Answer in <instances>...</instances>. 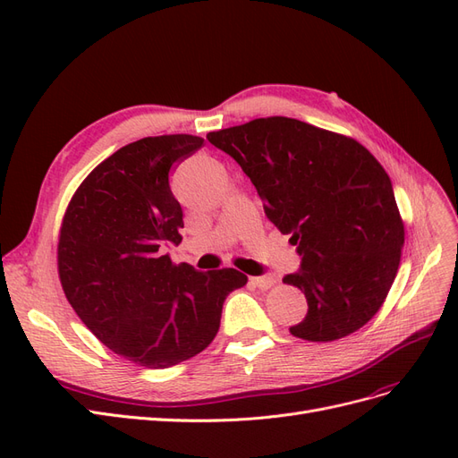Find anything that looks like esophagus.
Here are the masks:
<instances>
[{
    "label": "esophagus",
    "mask_w": 458,
    "mask_h": 458,
    "mask_svg": "<svg viewBox=\"0 0 458 458\" xmlns=\"http://www.w3.org/2000/svg\"><path fill=\"white\" fill-rule=\"evenodd\" d=\"M250 283H252L254 286L261 288V290H267V288L275 286V283H276V281H275V276H273V275H263V276H252Z\"/></svg>",
    "instance_id": "34e87169"
}]
</instances>
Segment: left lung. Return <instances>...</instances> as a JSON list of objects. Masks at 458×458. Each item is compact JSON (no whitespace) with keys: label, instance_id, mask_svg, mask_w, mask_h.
Here are the masks:
<instances>
[{"label":"left lung","instance_id":"left-lung-1","mask_svg":"<svg viewBox=\"0 0 458 458\" xmlns=\"http://www.w3.org/2000/svg\"><path fill=\"white\" fill-rule=\"evenodd\" d=\"M250 177L271 224L298 248L308 315L290 335L332 342L378 313L399 269L403 217L390 175L353 137L267 116L208 133Z\"/></svg>","mask_w":458,"mask_h":458}]
</instances>
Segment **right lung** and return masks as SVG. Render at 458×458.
Masks as SVG:
<instances>
[{"label":"right lung","mask_w":458,"mask_h":458,"mask_svg":"<svg viewBox=\"0 0 458 458\" xmlns=\"http://www.w3.org/2000/svg\"><path fill=\"white\" fill-rule=\"evenodd\" d=\"M204 145L189 133L143 137L103 160L66 206L57 244L63 293L108 350L147 369L195 357L219 330L237 269L199 271L162 250L182 242L170 170Z\"/></svg>","instance_id":"obj_1"}]
</instances>
